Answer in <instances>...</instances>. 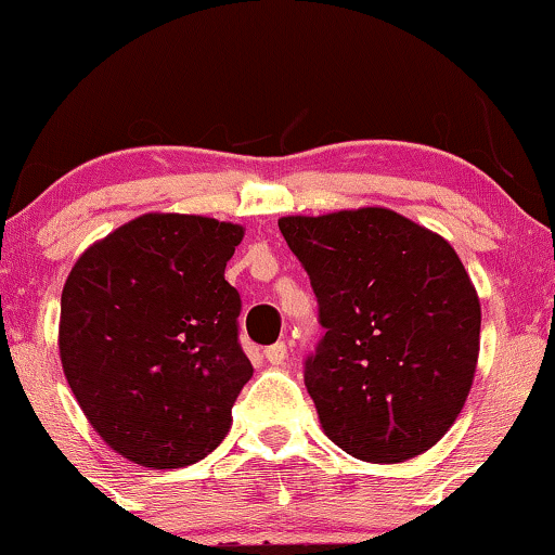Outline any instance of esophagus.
I'll return each mask as SVG.
<instances>
[{
  "mask_svg": "<svg viewBox=\"0 0 555 555\" xmlns=\"http://www.w3.org/2000/svg\"><path fill=\"white\" fill-rule=\"evenodd\" d=\"M264 359H268L272 366H283L285 359H287V346L283 340H278V344H272L264 348Z\"/></svg>",
  "mask_w": 555,
  "mask_h": 555,
  "instance_id": "obj_1",
  "label": "esophagus"
}]
</instances>
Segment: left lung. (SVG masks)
I'll return each mask as SVG.
<instances>
[{"instance_id": "1", "label": "left lung", "mask_w": 555, "mask_h": 555, "mask_svg": "<svg viewBox=\"0 0 555 555\" xmlns=\"http://www.w3.org/2000/svg\"><path fill=\"white\" fill-rule=\"evenodd\" d=\"M325 336L306 386L331 442L393 465L447 435L473 389L480 298L450 242L386 207L280 217Z\"/></svg>"}]
</instances>
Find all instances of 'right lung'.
Masks as SVG:
<instances>
[{
	"mask_svg": "<svg viewBox=\"0 0 555 555\" xmlns=\"http://www.w3.org/2000/svg\"><path fill=\"white\" fill-rule=\"evenodd\" d=\"M240 224L135 217L73 264L60 300V361L82 414L141 467L199 462L222 442L253 376L240 293L224 280Z\"/></svg>",
	"mask_w": 555,
	"mask_h": 555,
	"instance_id": "obj_1",
	"label": "right lung"
}]
</instances>
